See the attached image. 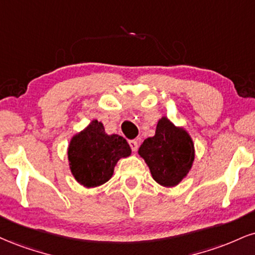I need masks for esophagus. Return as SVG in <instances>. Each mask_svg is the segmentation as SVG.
I'll list each match as a JSON object with an SVG mask.
<instances>
[{
  "label": "esophagus",
  "mask_w": 255,
  "mask_h": 255,
  "mask_svg": "<svg viewBox=\"0 0 255 255\" xmlns=\"http://www.w3.org/2000/svg\"><path fill=\"white\" fill-rule=\"evenodd\" d=\"M129 146H130L131 151H133V152H136L137 148H139V143H137L136 140H130L129 141Z\"/></svg>",
  "instance_id": "34e87169"
}]
</instances>
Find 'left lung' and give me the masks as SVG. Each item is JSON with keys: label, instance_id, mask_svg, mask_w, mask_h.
I'll use <instances>...</instances> for the list:
<instances>
[{"label": "left lung", "instance_id": "1", "mask_svg": "<svg viewBox=\"0 0 255 255\" xmlns=\"http://www.w3.org/2000/svg\"><path fill=\"white\" fill-rule=\"evenodd\" d=\"M137 153L159 185L173 188L191 170L195 145L185 128L162 116L157 124L154 136L147 137Z\"/></svg>", "mask_w": 255, "mask_h": 255}]
</instances>
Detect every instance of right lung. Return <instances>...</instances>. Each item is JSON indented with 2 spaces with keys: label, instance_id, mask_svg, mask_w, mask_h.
<instances>
[{
  "label": "right lung",
  "instance_id": "right-lung-1",
  "mask_svg": "<svg viewBox=\"0 0 255 255\" xmlns=\"http://www.w3.org/2000/svg\"><path fill=\"white\" fill-rule=\"evenodd\" d=\"M130 154L131 149L125 137L107 134L103 124L97 120L76 133L67 147L72 176L88 189L108 182L120 159Z\"/></svg>",
  "mask_w": 255,
  "mask_h": 255
}]
</instances>
